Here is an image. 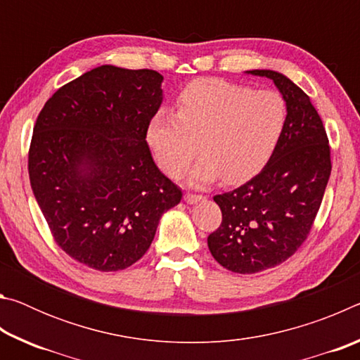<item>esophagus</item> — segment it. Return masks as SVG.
Returning <instances> with one entry per match:
<instances>
[{"instance_id":"34e87169","label":"esophagus","mask_w":360,"mask_h":360,"mask_svg":"<svg viewBox=\"0 0 360 360\" xmlns=\"http://www.w3.org/2000/svg\"><path fill=\"white\" fill-rule=\"evenodd\" d=\"M184 200H186L187 203L193 205V203H198V202H202V200H205V197H203V195H198V193H186Z\"/></svg>"}]
</instances>
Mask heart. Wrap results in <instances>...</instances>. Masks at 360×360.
<instances>
[{
  "label": "heart",
  "mask_w": 360,
  "mask_h": 360,
  "mask_svg": "<svg viewBox=\"0 0 360 360\" xmlns=\"http://www.w3.org/2000/svg\"><path fill=\"white\" fill-rule=\"evenodd\" d=\"M288 101L276 90H254L222 79H198L176 100V112H157L148 125L149 148L160 168L181 178L197 154L191 181L206 184L222 176L240 182L259 172L279 143Z\"/></svg>",
  "instance_id": "b5f03b06"
}]
</instances>
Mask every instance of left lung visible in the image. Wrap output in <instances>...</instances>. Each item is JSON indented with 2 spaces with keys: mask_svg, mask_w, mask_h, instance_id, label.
Returning <instances> with one entry per match:
<instances>
[{
  "mask_svg": "<svg viewBox=\"0 0 360 360\" xmlns=\"http://www.w3.org/2000/svg\"><path fill=\"white\" fill-rule=\"evenodd\" d=\"M249 72L275 82L289 114L265 168L214 197L222 222L210 233L208 248L224 268L241 275L268 270L297 252L311 231L332 172L326 127L309 96L276 71Z\"/></svg>",
  "mask_w": 360,
  "mask_h": 360,
  "instance_id": "left-lung-1",
  "label": "left lung"
}]
</instances>
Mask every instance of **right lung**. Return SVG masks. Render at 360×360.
<instances>
[{
	"instance_id": "obj_1",
	"label": "right lung",
	"mask_w": 360,
	"mask_h": 360,
	"mask_svg": "<svg viewBox=\"0 0 360 360\" xmlns=\"http://www.w3.org/2000/svg\"><path fill=\"white\" fill-rule=\"evenodd\" d=\"M162 75L103 65L60 87L36 119L28 174L58 248L98 271L148 251L182 191L152 160L146 133Z\"/></svg>"
}]
</instances>
